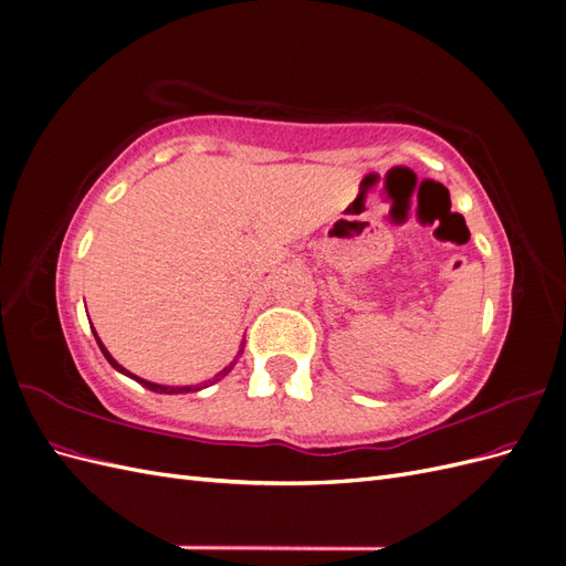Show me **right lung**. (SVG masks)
Here are the masks:
<instances>
[{
	"label": "right lung",
	"instance_id": "right-lung-1",
	"mask_svg": "<svg viewBox=\"0 0 566 566\" xmlns=\"http://www.w3.org/2000/svg\"><path fill=\"white\" fill-rule=\"evenodd\" d=\"M94 337H96V342H98V347H101V352H104V356L108 358V364H111V366H113L115 370H119V373H125V375H129V378H132V380H136V382H142V385H144L146 389H150V391H158V394H186V391H198V389H202V387H208V385H202V387H200V385H196V387H165V385H156V382H148V380H142V378H136V375H132L129 370H125V368H123V366H119V364L115 361V358H113V356L108 354V349L104 347V342H101V339H98L96 331H94ZM231 368H233V364H231V366H227L224 370H221V373L217 375V380H219V378H224V375H227V373H229Z\"/></svg>",
	"mask_w": 566,
	"mask_h": 566
}]
</instances>
